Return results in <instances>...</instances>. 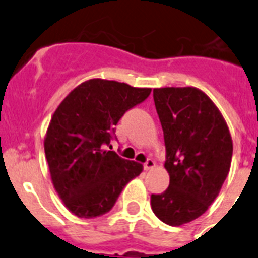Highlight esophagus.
Instances as JSON below:
<instances>
[{"label": "esophagus", "mask_w": 258, "mask_h": 258, "mask_svg": "<svg viewBox=\"0 0 258 258\" xmlns=\"http://www.w3.org/2000/svg\"><path fill=\"white\" fill-rule=\"evenodd\" d=\"M152 168H155V161L152 159H147V161L144 162V169L149 170L152 169Z\"/></svg>", "instance_id": "1"}]
</instances>
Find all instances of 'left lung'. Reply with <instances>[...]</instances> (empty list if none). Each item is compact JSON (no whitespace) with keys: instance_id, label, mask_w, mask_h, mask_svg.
<instances>
[{"instance_id":"obj_1","label":"left lung","mask_w":258,"mask_h":258,"mask_svg":"<svg viewBox=\"0 0 258 258\" xmlns=\"http://www.w3.org/2000/svg\"><path fill=\"white\" fill-rule=\"evenodd\" d=\"M165 142L169 187L151 196L161 222L181 226L205 214L228 176L232 139L213 101L196 88L153 89Z\"/></svg>"}]
</instances>
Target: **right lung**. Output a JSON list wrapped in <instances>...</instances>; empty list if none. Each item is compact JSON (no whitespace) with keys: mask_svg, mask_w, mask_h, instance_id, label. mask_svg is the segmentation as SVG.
<instances>
[{"mask_svg":"<svg viewBox=\"0 0 258 258\" xmlns=\"http://www.w3.org/2000/svg\"><path fill=\"white\" fill-rule=\"evenodd\" d=\"M149 94L151 89L93 79L73 89L56 109L44 139L45 159L56 191L76 216L109 213L124 186L142 173V164L106 146L116 139L120 118Z\"/></svg>","mask_w":258,"mask_h":258,"instance_id":"1","label":"right lung"}]
</instances>
